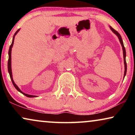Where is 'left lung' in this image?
Returning <instances> with one entry per match:
<instances>
[{"mask_svg":"<svg viewBox=\"0 0 135 135\" xmlns=\"http://www.w3.org/2000/svg\"><path fill=\"white\" fill-rule=\"evenodd\" d=\"M110 28L112 31V32H113L114 34H115L116 35H117L118 37H119V39L120 40V44H121V45H122V47L123 54V60H124V64H125V73H124V77H125V75H126V73H127V62H126V60H125V57H126V51H125V47H124V45H123V40H122V39L121 36H120V35L119 33L117 31H115V29H114L112 27H110Z\"/></svg>","mask_w":135,"mask_h":135,"instance_id":"1","label":"left lung"}]
</instances>
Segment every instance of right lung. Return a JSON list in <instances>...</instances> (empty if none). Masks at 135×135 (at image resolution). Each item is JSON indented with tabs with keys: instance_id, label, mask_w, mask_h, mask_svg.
<instances>
[{
	"instance_id": "add662e5",
	"label": "right lung",
	"mask_w": 135,
	"mask_h": 135,
	"mask_svg": "<svg viewBox=\"0 0 135 135\" xmlns=\"http://www.w3.org/2000/svg\"><path fill=\"white\" fill-rule=\"evenodd\" d=\"M20 31V29H18L17 31H16V32L15 33L14 36H13V40H12V43L11 44V45L10 46V49H9V50H8V73H9V74H10V79L11 80H12V82L13 83V85L15 87L16 90H18V91H19L20 93H23L24 95H25L26 97H29V98H32V97H36V96H34V95H27V94H26L25 93H23V91H21V90L18 87V86L16 85L15 84L13 80V77H12V68H11V53H12V48L13 47V43H14V39H15V36H16V34H17L18 31Z\"/></svg>"
}]
</instances>
